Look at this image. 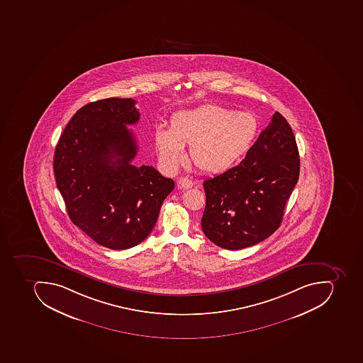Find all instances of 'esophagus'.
Instances as JSON below:
<instances>
[{"instance_id": "34e87169", "label": "esophagus", "mask_w": 363, "mask_h": 363, "mask_svg": "<svg viewBox=\"0 0 363 363\" xmlns=\"http://www.w3.org/2000/svg\"><path fill=\"white\" fill-rule=\"evenodd\" d=\"M194 186V182L188 179V177H181L177 181V186L181 189H189Z\"/></svg>"}]
</instances>
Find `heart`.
<instances>
[{"label": "heart", "mask_w": 363, "mask_h": 363, "mask_svg": "<svg viewBox=\"0 0 363 363\" xmlns=\"http://www.w3.org/2000/svg\"><path fill=\"white\" fill-rule=\"evenodd\" d=\"M259 121L248 111H235L218 104L177 112L169 128L157 127L154 144L164 169L175 172L191 160L205 173L225 172L247 155L259 134Z\"/></svg>", "instance_id": "obj_1"}]
</instances>
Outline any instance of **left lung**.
<instances>
[{
    "instance_id": "1",
    "label": "left lung",
    "mask_w": 363,
    "mask_h": 363,
    "mask_svg": "<svg viewBox=\"0 0 363 363\" xmlns=\"http://www.w3.org/2000/svg\"><path fill=\"white\" fill-rule=\"evenodd\" d=\"M299 169L291 127L274 112L238 167L203 182L202 232L216 245L234 251L264 240L281 225Z\"/></svg>"
}]
</instances>
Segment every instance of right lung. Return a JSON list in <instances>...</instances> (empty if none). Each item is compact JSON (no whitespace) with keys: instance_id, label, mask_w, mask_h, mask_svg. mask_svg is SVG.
Here are the masks:
<instances>
[{"instance_id":"1","label":"right lung","mask_w":363,"mask_h":363,"mask_svg":"<svg viewBox=\"0 0 363 363\" xmlns=\"http://www.w3.org/2000/svg\"><path fill=\"white\" fill-rule=\"evenodd\" d=\"M133 99L90 102L72 117L55 150L54 173L69 219L104 247L127 250L152 232L174 189L153 167L131 165L138 123Z\"/></svg>"}]
</instances>
